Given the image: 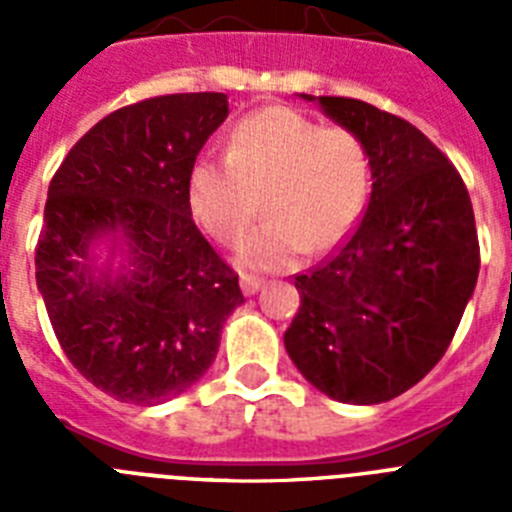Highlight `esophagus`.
<instances>
[{
	"instance_id": "1",
	"label": "esophagus",
	"mask_w": 512,
	"mask_h": 512,
	"mask_svg": "<svg viewBox=\"0 0 512 512\" xmlns=\"http://www.w3.org/2000/svg\"><path fill=\"white\" fill-rule=\"evenodd\" d=\"M261 284H264V279H259V277H251V274H243L241 277V289H243V295H256V292H259L261 289Z\"/></svg>"
}]
</instances>
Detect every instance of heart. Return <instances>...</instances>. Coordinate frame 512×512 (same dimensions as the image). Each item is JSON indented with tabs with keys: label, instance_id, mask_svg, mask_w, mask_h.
<instances>
[{
	"label": "heart",
	"instance_id": "heart-1",
	"mask_svg": "<svg viewBox=\"0 0 512 512\" xmlns=\"http://www.w3.org/2000/svg\"><path fill=\"white\" fill-rule=\"evenodd\" d=\"M194 220L220 243L243 235L264 197L266 220L235 251L246 269H282L346 238L369 194V153L346 128H320L289 107L243 117L228 156H200L189 171Z\"/></svg>",
	"mask_w": 512,
	"mask_h": 512
}]
</instances>
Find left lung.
I'll use <instances>...</instances> for the list:
<instances>
[{
  "label": "left lung",
  "instance_id": "obj_1",
  "mask_svg": "<svg viewBox=\"0 0 512 512\" xmlns=\"http://www.w3.org/2000/svg\"><path fill=\"white\" fill-rule=\"evenodd\" d=\"M300 97L359 135L372 197L336 256L295 279L300 310L284 346L330 400L379 405L431 372L472 300V202L449 158L408 120L361 99Z\"/></svg>",
  "mask_w": 512,
  "mask_h": 512
}]
</instances>
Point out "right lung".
Wrapping results in <instances>:
<instances>
[{
    "instance_id": "obj_1",
    "label": "right lung",
    "mask_w": 512,
    "mask_h": 512,
    "mask_svg": "<svg viewBox=\"0 0 512 512\" xmlns=\"http://www.w3.org/2000/svg\"><path fill=\"white\" fill-rule=\"evenodd\" d=\"M225 117L220 92L122 107L71 148L48 187L35 248L45 310L81 377L120 402L161 405L200 382L246 302L187 194Z\"/></svg>"
}]
</instances>
